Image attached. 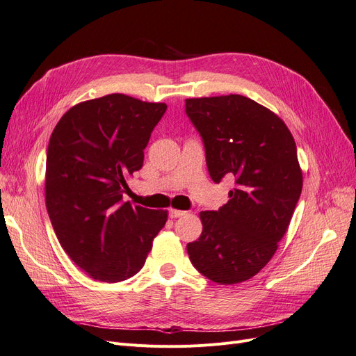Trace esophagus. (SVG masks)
<instances>
[{"label": "esophagus", "mask_w": 356, "mask_h": 356, "mask_svg": "<svg viewBox=\"0 0 356 356\" xmlns=\"http://www.w3.org/2000/svg\"><path fill=\"white\" fill-rule=\"evenodd\" d=\"M187 212L186 211H179V209H170L169 211V217L170 218H179V217H184Z\"/></svg>", "instance_id": "34e87169"}]
</instances>
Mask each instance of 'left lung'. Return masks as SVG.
Masks as SVG:
<instances>
[{
	"instance_id": "8db88e82",
	"label": "left lung",
	"mask_w": 356,
	"mask_h": 356,
	"mask_svg": "<svg viewBox=\"0 0 356 356\" xmlns=\"http://www.w3.org/2000/svg\"><path fill=\"white\" fill-rule=\"evenodd\" d=\"M215 184L233 178L229 202L200 212V238L187 245L196 270L230 285L255 276L284 238L303 187L297 147L275 113L241 95L186 99Z\"/></svg>"
}]
</instances>
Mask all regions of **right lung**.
I'll return each instance as SVG.
<instances>
[{
  "instance_id": "right-lung-1",
  "label": "right lung",
  "mask_w": 356,
  "mask_h": 356,
  "mask_svg": "<svg viewBox=\"0 0 356 356\" xmlns=\"http://www.w3.org/2000/svg\"><path fill=\"white\" fill-rule=\"evenodd\" d=\"M166 104L122 93L77 104L53 131L46 161V207L71 260L101 282L141 270L166 211L123 202L126 178L143 168L144 149Z\"/></svg>"
}]
</instances>
